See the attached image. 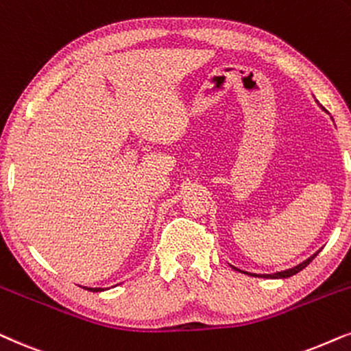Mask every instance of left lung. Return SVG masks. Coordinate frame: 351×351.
<instances>
[{
	"instance_id": "1",
	"label": "left lung",
	"mask_w": 351,
	"mask_h": 351,
	"mask_svg": "<svg viewBox=\"0 0 351 351\" xmlns=\"http://www.w3.org/2000/svg\"><path fill=\"white\" fill-rule=\"evenodd\" d=\"M316 255H317V252H316L315 255H311L310 258H306L305 261H303V263L297 265V266H293V268H291V269H286V271H279V273H274V274H263V276H265V278H271V279H282V278H291V276H293V274H297L298 271H302L303 268H306V266L311 263V260L315 258Z\"/></svg>"
}]
</instances>
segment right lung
<instances>
[{"label":"right lung","mask_w":351,"mask_h":351,"mask_svg":"<svg viewBox=\"0 0 351 351\" xmlns=\"http://www.w3.org/2000/svg\"><path fill=\"white\" fill-rule=\"evenodd\" d=\"M91 291H93V289H91ZM97 291H102V289H95V292H97Z\"/></svg>","instance_id":"right-lung-1"}]
</instances>
